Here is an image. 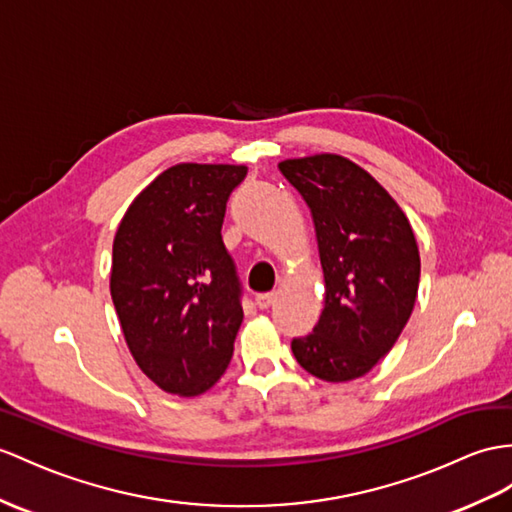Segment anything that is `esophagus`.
<instances>
[{"instance_id": "34e87169", "label": "esophagus", "mask_w": 512, "mask_h": 512, "mask_svg": "<svg viewBox=\"0 0 512 512\" xmlns=\"http://www.w3.org/2000/svg\"><path fill=\"white\" fill-rule=\"evenodd\" d=\"M273 302H276V295H273V293H260V295H256V306L260 310H267Z\"/></svg>"}]
</instances>
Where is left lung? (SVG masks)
Masks as SVG:
<instances>
[{
    "instance_id": "1",
    "label": "left lung",
    "mask_w": 512,
    "mask_h": 512,
    "mask_svg": "<svg viewBox=\"0 0 512 512\" xmlns=\"http://www.w3.org/2000/svg\"><path fill=\"white\" fill-rule=\"evenodd\" d=\"M278 169L310 208L326 284L317 326L293 339V356L319 380L363 378L413 315L421 273L413 226L389 191L341 154L286 158Z\"/></svg>"
}]
</instances>
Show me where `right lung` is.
I'll use <instances>...</instances> for the list:
<instances>
[{
    "mask_svg": "<svg viewBox=\"0 0 512 512\" xmlns=\"http://www.w3.org/2000/svg\"><path fill=\"white\" fill-rule=\"evenodd\" d=\"M245 165L180 162L132 199L112 241L110 295L134 363L195 397L228 369L243 308L221 223Z\"/></svg>",
    "mask_w": 512,
    "mask_h": 512,
    "instance_id": "obj_1",
    "label": "right lung"
}]
</instances>
